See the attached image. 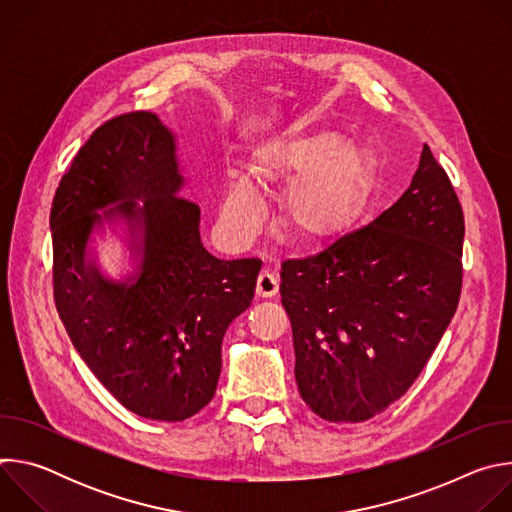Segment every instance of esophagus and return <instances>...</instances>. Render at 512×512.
<instances>
[{"instance_id": "esophagus-1", "label": "esophagus", "mask_w": 512, "mask_h": 512, "mask_svg": "<svg viewBox=\"0 0 512 512\" xmlns=\"http://www.w3.org/2000/svg\"><path fill=\"white\" fill-rule=\"evenodd\" d=\"M277 289H279V281H277L275 273H271L269 269H263L257 277V287H255L257 296L259 298H273L277 294Z\"/></svg>"}]
</instances>
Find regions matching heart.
<instances>
[{
  "mask_svg": "<svg viewBox=\"0 0 512 512\" xmlns=\"http://www.w3.org/2000/svg\"><path fill=\"white\" fill-rule=\"evenodd\" d=\"M251 180L227 174L221 200V227L235 243H249L261 229L265 206L255 186H291L285 218L298 237L322 241L348 227L371 184V150L332 131L287 135L259 148L251 158Z\"/></svg>",
  "mask_w": 512,
  "mask_h": 512,
  "instance_id": "1",
  "label": "heart"
}]
</instances>
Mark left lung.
Wrapping results in <instances>:
<instances>
[{"instance_id":"8db88e82","label":"left lung","mask_w":512,"mask_h":512,"mask_svg":"<svg viewBox=\"0 0 512 512\" xmlns=\"http://www.w3.org/2000/svg\"><path fill=\"white\" fill-rule=\"evenodd\" d=\"M464 212L423 145L403 196L318 255L281 263L296 383L326 421L358 423L407 393L462 291Z\"/></svg>"}]
</instances>
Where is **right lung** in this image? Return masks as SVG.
Instances as JSON below:
<instances>
[{"label":"right lung","mask_w":512,"mask_h":512,"mask_svg":"<svg viewBox=\"0 0 512 512\" xmlns=\"http://www.w3.org/2000/svg\"><path fill=\"white\" fill-rule=\"evenodd\" d=\"M182 186L174 133L135 111L93 131L50 210L54 304L72 344L125 409L158 421H184L210 403L225 332L251 306L261 269L259 259L204 249L200 208ZM103 220L130 231L138 269L123 282L86 259Z\"/></svg>","instance_id":"right-lung-1"}]
</instances>
